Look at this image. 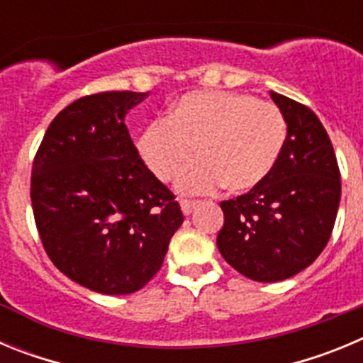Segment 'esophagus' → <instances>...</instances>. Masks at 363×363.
<instances>
[{
	"label": "esophagus",
	"mask_w": 363,
	"mask_h": 363,
	"mask_svg": "<svg viewBox=\"0 0 363 363\" xmlns=\"http://www.w3.org/2000/svg\"><path fill=\"white\" fill-rule=\"evenodd\" d=\"M196 205H198L196 200H179V207H182L184 214H191L192 209H194Z\"/></svg>",
	"instance_id": "34e87169"
}]
</instances>
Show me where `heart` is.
<instances>
[{
    "label": "heart",
    "instance_id": "obj_1",
    "mask_svg": "<svg viewBox=\"0 0 363 363\" xmlns=\"http://www.w3.org/2000/svg\"><path fill=\"white\" fill-rule=\"evenodd\" d=\"M285 140V118L271 101L242 92L192 91L143 130L138 149L162 182L174 178L196 149L198 160L179 176V191L211 192L225 185L230 192H247L272 174Z\"/></svg>",
    "mask_w": 363,
    "mask_h": 363
}]
</instances>
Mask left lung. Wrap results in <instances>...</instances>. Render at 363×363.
<instances>
[{"label": "left lung", "instance_id": "1", "mask_svg": "<svg viewBox=\"0 0 363 363\" xmlns=\"http://www.w3.org/2000/svg\"><path fill=\"white\" fill-rule=\"evenodd\" d=\"M287 123L278 165L259 187L221 201L218 251L243 277L280 281L325 249L340 205V169L329 134L306 105L271 92Z\"/></svg>", "mask_w": 363, "mask_h": 363}]
</instances>
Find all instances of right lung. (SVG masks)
Instances as JSON below:
<instances>
[{
  "label": "right lung",
  "instance_id": "1",
  "mask_svg": "<svg viewBox=\"0 0 363 363\" xmlns=\"http://www.w3.org/2000/svg\"><path fill=\"white\" fill-rule=\"evenodd\" d=\"M145 96L76 99L54 118L32 162V211L45 252L65 277L101 294L142 289L184 221L123 123Z\"/></svg>",
  "mask_w": 363,
  "mask_h": 363
}]
</instances>
